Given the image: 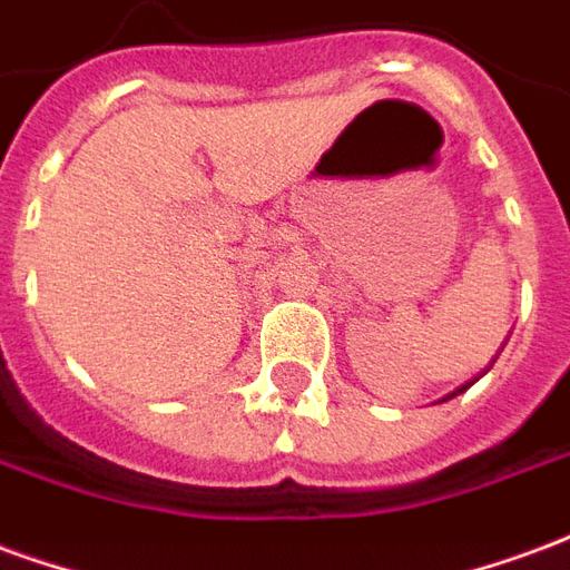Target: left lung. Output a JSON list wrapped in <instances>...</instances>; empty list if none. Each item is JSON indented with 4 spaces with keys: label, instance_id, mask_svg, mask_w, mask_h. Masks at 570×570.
I'll use <instances>...</instances> for the list:
<instances>
[{
    "label": "left lung",
    "instance_id": "8db88e82",
    "mask_svg": "<svg viewBox=\"0 0 570 570\" xmlns=\"http://www.w3.org/2000/svg\"><path fill=\"white\" fill-rule=\"evenodd\" d=\"M480 376H483V373H480ZM480 376H476V380H480ZM476 380H473V382H476ZM473 382H468V385H461L459 392H452V394H446V397H443V401H450V397H455V394H461V392H468V389H471Z\"/></svg>",
    "mask_w": 570,
    "mask_h": 570
}]
</instances>
